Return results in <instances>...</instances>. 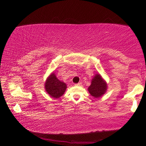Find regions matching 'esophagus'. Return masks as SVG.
Segmentation results:
<instances>
[{
    "mask_svg": "<svg viewBox=\"0 0 146 146\" xmlns=\"http://www.w3.org/2000/svg\"><path fill=\"white\" fill-rule=\"evenodd\" d=\"M75 85H76V86H82V83H81V82H79V83H78V84H76Z\"/></svg>",
    "mask_w": 146,
    "mask_h": 146,
    "instance_id": "34e87169",
    "label": "esophagus"
}]
</instances>
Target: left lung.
<instances>
[{
  "mask_svg": "<svg viewBox=\"0 0 146 146\" xmlns=\"http://www.w3.org/2000/svg\"><path fill=\"white\" fill-rule=\"evenodd\" d=\"M108 85L106 82L100 74H96L92 79L91 85L88 88V91L92 96L96 98H100L106 92Z\"/></svg>",
  "mask_w": 146,
  "mask_h": 146,
  "instance_id": "left-lung-1",
  "label": "left lung"
}]
</instances>
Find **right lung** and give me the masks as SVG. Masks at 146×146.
<instances>
[{
	"mask_svg": "<svg viewBox=\"0 0 146 146\" xmlns=\"http://www.w3.org/2000/svg\"><path fill=\"white\" fill-rule=\"evenodd\" d=\"M45 90L47 94L54 98H59L64 94L67 86L66 83L58 79L54 72L51 73L46 80Z\"/></svg>",
	"mask_w": 146,
	"mask_h": 146,
	"instance_id": "obj_1",
	"label": "right lung"
}]
</instances>
